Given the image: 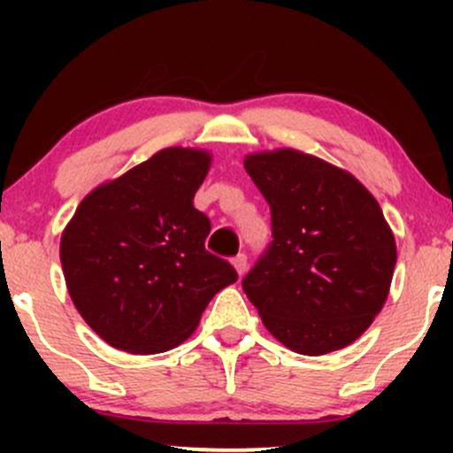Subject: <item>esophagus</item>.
I'll return each mask as SVG.
<instances>
[{
  "label": "esophagus",
  "mask_w": 453,
  "mask_h": 453,
  "mask_svg": "<svg viewBox=\"0 0 453 453\" xmlns=\"http://www.w3.org/2000/svg\"><path fill=\"white\" fill-rule=\"evenodd\" d=\"M232 264H234V268H236L238 277H242V274L247 273V256H244V253H238V256L232 259Z\"/></svg>",
  "instance_id": "34e87169"
}]
</instances>
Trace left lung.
I'll list each match as a JSON object with an SVG mask.
<instances>
[{
  "instance_id": "obj_1",
  "label": "left lung",
  "mask_w": 453,
  "mask_h": 453,
  "mask_svg": "<svg viewBox=\"0 0 453 453\" xmlns=\"http://www.w3.org/2000/svg\"><path fill=\"white\" fill-rule=\"evenodd\" d=\"M244 170L273 217V242L242 279L247 298L288 349L324 356L351 345L386 304L396 266L375 196L296 149L249 153Z\"/></svg>"
}]
</instances>
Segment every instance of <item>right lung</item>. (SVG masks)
Here are the masks:
<instances>
[{
  "label": "right lung",
  "instance_id": "add662e5",
  "mask_svg": "<svg viewBox=\"0 0 453 453\" xmlns=\"http://www.w3.org/2000/svg\"><path fill=\"white\" fill-rule=\"evenodd\" d=\"M204 149L170 147L89 191L61 234L72 303L111 347L161 353L189 339L212 296L238 279L206 251L211 221L194 206Z\"/></svg>",
  "mask_w": 453,
  "mask_h": 453
}]
</instances>
